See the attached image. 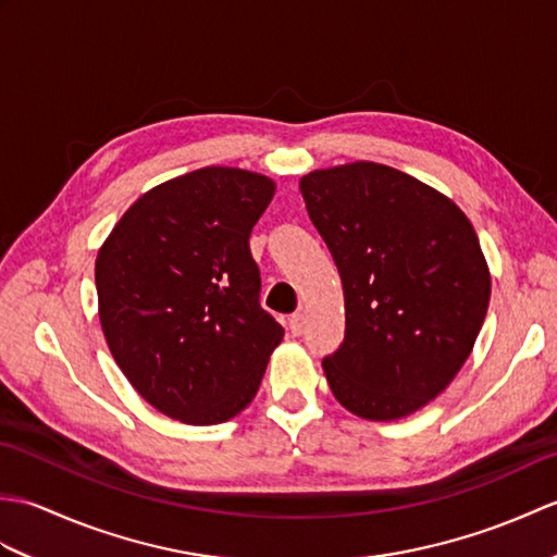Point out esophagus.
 I'll use <instances>...</instances> for the list:
<instances>
[{
	"instance_id": "34e87169",
	"label": "esophagus",
	"mask_w": 557,
	"mask_h": 557,
	"mask_svg": "<svg viewBox=\"0 0 557 557\" xmlns=\"http://www.w3.org/2000/svg\"><path fill=\"white\" fill-rule=\"evenodd\" d=\"M289 330H292V335H301L304 333V327H306V315L304 313H294L292 318H289Z\"/></svg>"
}]
</instances>
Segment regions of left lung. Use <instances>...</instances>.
<instances>
[{
	"mask_svg": "<svg viewBox=\"0 0 557 557\" xmlns=\"http://www.w3.org/2000/svg\"><path fill=\"white\" fill-rule=\"evenodd\" d=\"M306 210L342 277L347 327L323 359L330 389L361 419L393 421L435 399L469 359L491 275L465 212L375 162L301 180Z\"/></svg>",
	"mask_w": 557,
	"mask_h": 557,
	"instance_id": "left-lung-1",
	"label": "left lung"
}]
</instances>
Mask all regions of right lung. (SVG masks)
<instances>
[{
    "instance_id": "1",
    "label": "right lung",
    "mask_w": 557,
    "mask_h": 557,
    "mask_svg": "<svg viewBox=\"0 0 557 557\" xmlns=\"http://www.w3.org/2000/svg\"><path fill=\"white\" fill-rule=\"evenodd\" d=\"M275 184L203 168L124 212L96 260L114 361L164 417L212 425L248 407L285 330L260 306L251 230Z\"/></svg>"
}]
</instances>
